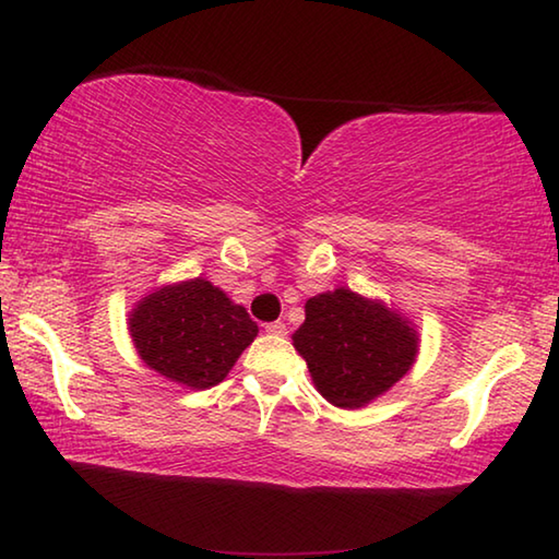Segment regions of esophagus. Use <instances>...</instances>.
Wrapping results in <instances>:
<instances>
[{"label": "esophagus", "mask_w": 559, "mask_h": 559, "mask_svg": "<svg viewBox=\"0 0 559 559\" xmlns=\"http://www.w3.org/2000/svg\"><path fill=\"white\" fill-rule=\"evenodd\" d=\"M266 333L273 335V337H283V335H286V325H283L281 320H276V323H269L266 325Z\"/></svg>", "instance_id": "obj_1"}]
</instances>
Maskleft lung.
<instances>
[{"instance_id":"8db88e82","label":"left lung","mask_w":559,"mask_h":559,"mask_svg":"<svg viewBox=\"0 0 559 559\" xmlns=\"http://www.w3.org/2000/svg\"><path fill=\"white\" fill-rule=\"evenodd\" d=\"M419 335L409 320L349 288L306 302V323L293 333L318 392L330 404L357 409L412 370Z\"/></svg>"}]
</instances>
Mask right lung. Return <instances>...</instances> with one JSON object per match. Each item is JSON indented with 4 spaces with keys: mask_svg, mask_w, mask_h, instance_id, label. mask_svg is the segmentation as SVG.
Listing matches in <instances>:
<instances>
[{
    "mask_svg": "<svg viewBox=\"0 0 559 559\" xmlns=\"http://www.w3.org/2000/svg\"><path fill=\"white\" fill-rule=\"evenodd\" d=\"M128 328L150 370L192 390L219 384L259 333L246 308L204 278L150 293L132 308Z\"/></svg>",
    "mask_w": 559,
    "mask_h": 559,
    "instance_id": "obj_1",
    "label": "right lung"
}]
</instances>
